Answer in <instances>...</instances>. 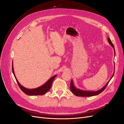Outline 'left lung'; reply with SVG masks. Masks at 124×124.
<instances>
[{
    "instance_id": "obj_1",
    "label": "left lung",
    "mask_w": 124,
    "mask_h": 124,
    "mask_svg": "<svg viewBox=\"0 0 124 124\" xmlns=\"http://www.w3.org/2000/svg\"><path fill=\"white\" fill-rule=\"evenodd\" d=\"M108 42L109 44L110 45H111V46L114 48L115 56L116 54H115V48H114V46L113 44L112 43L111 40H110V39L109 38H108ZM114 67H115V66H114ZM115 68H114V69ZM114 73H115V69H114V73H113L112 77L110 78V79L109 80V81L107 82V83L102 88H101V89H100L99 90L94 91V92H90V91H86V90H81V89H80L79 88H76L74 86L72 80H71V83H70V90H71V92H72V93L74 94H75L76 96H85V97H87V96H94V95H98L100 93H101V92H102L103 91L105 90V89L106 88L108 82H109V81L110 80H111V79L112 78V77H113V76L114 75Z\"/></svg>"
}]
</instances>
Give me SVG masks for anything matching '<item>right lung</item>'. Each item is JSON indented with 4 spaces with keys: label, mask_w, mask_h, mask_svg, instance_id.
Listing matches in <instances>:
<instances>
[{
    "label": "right lung",
    "mask_w": 124,
    "mask_h": 124,
    "mask_svg": "<svg viewBox=\"0 0 124 124\" xmlns=\"http://www.w3.org/2000/svg\"><path fill=\"white\" fill-rule=\"evenodd\" d=\"M12 73L15 76V77L16 81L18 84L19 88H21V89L25 94L29 95H43V94H45L50 90V89L51 87V85H52V82H53V80L54 79V78L57 76L56 75L52 76L48 80V81H47L45 84H44L43 85H41L40 87L36 88H34V89H28V88H27L23 87V86H22L21 84L19 83V82L18 81L15 75V72H14V67H13V62L12 63Z\"/></svg>",
    "instance_id": "add662e5"
}]
</instances>
